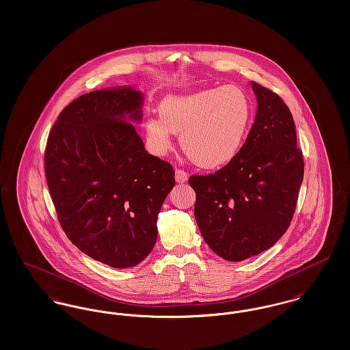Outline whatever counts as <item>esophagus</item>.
<instances>
[{"label":"esophagus","instance_id":"obj_1","mask_svg":"<svg viewBox=\"0 0 350 350\" xmlns=\"http://www.w3.org/2000/svg\"><path fill=\"white\" fill-rule=\"evenodd\" d=\"M187 177H189V173L185 172L183 169H177L176 170V181L178 183H183L187 181Z\"/></svg>","mask_w":350,"mask_h":350}]
</instances>
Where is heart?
Masks as SVG:
<instances>
[{
	"instance_id": "b5f03b06",
	"label": "heart",
	"mask_w": 350,
	"mask_h": 350,
	"mask_svg": "<svg viewBox=\"0 0 350 350\" xmlns=\"http://www.w3.org/2000/svg\"><path fill=\"white\" fill-rule=\"evenodd\" d=\"M250 105L245 93L233 85L191 94L167 96L160 102L159 117L146 120L144 133L152 153L164 156L180 133L183 152L200 167L230 164L248 133Z\"/></svg>"
}]
</instances>
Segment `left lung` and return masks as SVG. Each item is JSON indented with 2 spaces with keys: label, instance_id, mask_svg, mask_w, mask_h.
I'll return each mask as SVG.
<instances>
[{
  "label": "left lung",
  "instance_id": "obj_1",
  "mask_svg": "<svg viewBox=\"0 0 350 350\" xmlns=\"http://www.w3.org/2000/svg\"><path fill=\"white\" fill-rule=\"evenodd\" d=\"M254 123L239 154L208 176H191L194 215L207 245L228 261L271 248L288 228L304 174L291 111L252 81Z\"/></svg>",
  "mask_w": 350,
  "mask_h": 350
}]
</instances>
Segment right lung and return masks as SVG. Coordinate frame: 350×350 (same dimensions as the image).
<instances>
[{"instance_id": "add662e5", "label": "right lung", "mask_w": 350, "mask_h": 350, "mask_svg": "<svg viewBox=\"0 0 350 350\" xmlns=\"http://www.w3.org/2000/svg\"><path fill=\"white\" fill-rule=\"evenodd\" d=\"M143 93L105 88L72 100L49 135L44 169L68 239L89 257L124 269L157 240V215L174 186L173 167L150 154L131 122Z\"/></svg>"}]
</instances>
